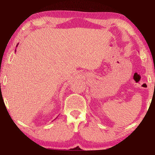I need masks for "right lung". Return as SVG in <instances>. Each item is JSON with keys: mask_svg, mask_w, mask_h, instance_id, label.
Here are the masks:
<instances>
[{"mask_svg": "<svg viewBox=\"0 0 155 155\" xmlns=\"http://www.w3.org/2000/svg\"><path fill=\"white\" fill-rule=\"evenodd\" d=\"M18 45H17V46H16V47H17V46H18Z\"/></svg>", "mask_w": 155, "mask_h": 155, "instance_id": "add662e5", "label": "right lung"}]
</instances>
